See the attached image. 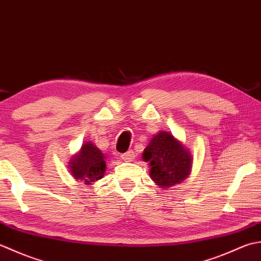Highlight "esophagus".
Returning <instances> with one entry per match:
<instances>
[{"label":"esophagus","mask_w":261,"mask_h":261,"mask_svg":"<svg viewBox=\"0 0 261 261\" xmlns=\"http://www.w3.org/2000/svg\"><path fill=\"white\" fill-rule=\"evenodd\" d=\"M121 159H123V160L126 161V162H130V161H133L135 159V152L133 151V150L127 151L126 153L121 154Z\"/></svg>","instance_id":"obj_1"}]
</instances>
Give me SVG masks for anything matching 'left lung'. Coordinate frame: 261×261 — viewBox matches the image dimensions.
Wrapping results in <instances>:
<instances>
[{"label": "left lung", "mask_w": 261, "mask_h": 261, "mask_svg": "<svg viewBox=\"0 0 261 261\" xmlns=\"http://www.w3.org/2000/svg\"><path fill=\"white\" fill-rule=\"evenodd\" d=\"M143 160L151 168V179L163 189L184 181L193 163L188 148L171 133L163 130L154 135L143 153Z\"/></svg>", "instance_id": "left-lung-1"}]
</instances>
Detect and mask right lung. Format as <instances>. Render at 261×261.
<instances>
[{"label":"right lung","instance_id":"right-lung-1","mask_svg":"<svg viewBox=\"0 0 261 261\" xmlns=\"http://www.w3.org/2000/svg\"><path fill=\"white\" fill-rule=\"evenodd\" d=\"M68 164L74 179L83 181L86 185H92V182L103 177L106 155L93 143L87 142L79 153L73 155Z\"/></svg>","mask_w":261,"mask_h":261}]
</instances>
